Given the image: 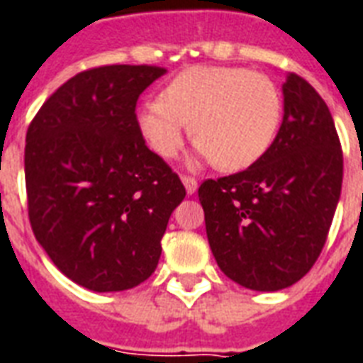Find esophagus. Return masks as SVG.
Returning a JSON list of instances; mask_svg holds the SVG:
<instances>
[{
    "label": "esophagus",
    "instance_id": "esophagus-1",
    "mask_svg": "<svg viewBox=\"0 0 363 363\" xmlns=\"http://www.w3.org/2000/svg\"><path fill=\"white\" fill-rule=\"evenodd\" d=\"M182 184H184V189H186V194L192 196L198 190V181L192 179V177H182Z\"/></svg>",
    "mask_w": 363,
    "mask_h": 363
}]
</instances>
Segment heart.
I'll list each match as a JSON object with an SVG mask.
<instances>
[{"instance_id": "b5f03b06", "label": "heart", "mask_w": 363, "mask_h": 363, "mask_svg": "<svg viewBox=\"0 0 363 363\" xmlns=\"http://www.w3.org/2000/svg\"><path fill=\"white\" fill-rule=\"evenodd\" d=\"M281 117V94L269 77L240 67H192L173 79L163 99L146 101L136 121L163 157L179 154L192 125L196 155L238 171L267 154Z\"/></svg>"}]
</instances>
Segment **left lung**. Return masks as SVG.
<instances>
[{
  "instance_id": "8db88e82",
  "label": "left lung",
  "mask_w": 363,
  "mask_h": 363,
  "mask_svg": "<svg viewBox=\"0 0 363 363\" xmlns=\"http://www.w3.org/2000/svg\"><path fill=\"white\" fill-rule=\"evenodd\" d=\"M283 111L262 160L198 189L217 265L250 291H283L311 269L342 186V150L331 111L294 72L284 79Z\"/></svg>"
}]
</instances>
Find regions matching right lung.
Returning <instances> with one entry per match:
<instances>
[{
  "mask_svg": "<svg viewBox=\"0 0 363 363\" xmlns=\"http://www.w3.org/2000/svg\"><path fill=\"white\" fill-rule=\"evenodd\" d=\"M150 65L79 72L26 133L32 230L65 277L94 292L128 291L157 267L161 238L184 200L181 179L142 138L136 101L165 74Z\"/></svg>",
  "mask_w": 363,
  "mask_h": 363,
  "instance_id": "1",
  "label": "right lung"
}]
</instances>
